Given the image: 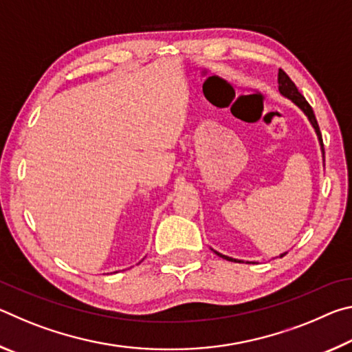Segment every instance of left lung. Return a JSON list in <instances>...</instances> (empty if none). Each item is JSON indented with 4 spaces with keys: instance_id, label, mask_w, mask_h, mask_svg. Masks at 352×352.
<instances>
[{
    "instance_id": "8db88e82",
    "label": "left lung",
    "mask_w": 352,
    "mask_h": 352,
    "mask_svg": "<svg viewBox=\"0 0 352 352\" xmlns=\"http://www.w3.org/2000/svg\"><path fill=\"white\" fill-rule=\"evenodd\" d=\"M278 90H279V93L283 94L284 98H287V99H290L292 102H294L298 109H300L302 113H305V115L307 116V119H309V122H311V126L314 127V130H315V133H317V138H318V142H320V147H321V152H323V155H324V147H323V138H321V132H320V127H318V122H317V118H315V115H314V110H312V107L309 105V102L307 100L305 99V96H302V94L298 91V88H296V85L294 82L290 80V77L284 73L283 69H279V73H278ZM214 253H216L217 256H220V258H223V259H226V261H234V262H243V261H241V259H234V258H230V256H225V254H222V253H219V252H216V250H212ZM287 253V252H285ZM285 253H283V254H279V258H283V256L285 254ZM247 264H252V262H248L247 261Z\"/></svg>"
}]
</instances>
